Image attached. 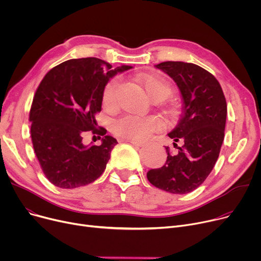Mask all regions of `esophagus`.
<instances>
[{
	"label": "esophagus",
	"mask_w": 261,
	"mask_h": 261,
	"mask_svg": "<svg viewBox=\"0 0 261 261\" xmlns=\"http://www.w3.org/2000/svg\"><path fill=\"white\" fill-rule=\"evenodd\" d=\"M123 142H128V143H130L131 145H133V146H143V142H139V141H133V140H123Z\"/></svg>",
	"instance_id": "1"
}]
</instances>
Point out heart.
Returning <instances> with one entry per match:
<instances>
[{
    "label": "heart",
    "instance_id": "heart-1",
    "mask_svg": "<svg viewBox=\"0 0 261 261\" xmlns=\"http://www.w3.org/2000/svg\"><path fill=\"white\" fill-rule=\"evenodd\" d=\"M136 81L144 89L151 100H163L170 93V85L167 80L155 74H141ZM118 80L113 79L106 85L102 92V102L111 106L115 100ZM159 127V120L152 116H125L114 122L113 133L121 140L145 141Z\"/></svg>",
    "mask_w": 261,
    "mask_h": 261
}]
</instances>
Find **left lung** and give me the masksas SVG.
I'll list each match as a JSON object with an SVG mask.
<instances>
[{
    "label": "left lung",
    "mask_w": 261,
    "mask_h": 261,
    "mask_svg": "<svg viewBox=\"0 0 261 261\" xmlns=\"http://www.w3.org/2000/svg\"><path fill=\"white\" fill-rule=\"evenodd\" d=\"M155 67L174 80L182 94L183 112L176 127L168 133L174 141V150L165 147L166 163L150 169L147 179L167 193L188 194L206 180L220 153L226 100L215 76L197 64L166 61Z\"/></svg>",
    "instance_id": "8db88e82"
}]
</instances>
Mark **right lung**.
Here are the masks:
<instances>
[{
	"label": "right lung",
	"instance_id": "add662e5",
	"mask_svg": "<svg viewBox=\"0 0 261 261\" xmlns=\"http://www.w3.org/2000/svg\"><path fill=\"white\" fill-rule=\"evenodd\" d=\"M132 68L112 65L98 58L71 59L53 67L35 93L30 121L36 156L55 186L76 188L102 174L117 141L97 127L102 92L110 78ZM92 133L102 144L87 145Z\"/></svg>",
	"mask_w": 261,
	"mask_h": 261
}]
</instances>
